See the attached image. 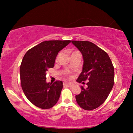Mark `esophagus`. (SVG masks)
Returning a JSON list of instances; mask_svg holds the SVG:
<instances>
[{
  "label": "esophagus",
  "mask_w": 133,
  "mask_h": 133,
  "mask_svg": "<svg viewBox=\"0 0 133 133\" xmlns=\"http://www.w3.org/2000/svg\"><path fill=\"white\" fill-rule=\"evenodd\" d=\"M63 84H64V86H67L68 87H72L73 86L72 84L69 83V82H64Z\"/></svg>",
  "instance_id": "obj_1"
}]
</instances>
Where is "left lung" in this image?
Segmentation results:
<instances>
[{
	"label": "left lung",
	"mask_w": 133,
	"mask_h": 133,
	"mask_svg": "<svg viewBox=\"0 0 133 133\" xmlns=\"http://www.w3.org/2000/svg\"><path fill=\"white\" fill-rule=\"evenodd\" d=\"M83 57L82 71L76 81L84 84L76 96L79 106L85 110L98 108L106 101L114 85V67L104 51L89 41H72Z\"/></svg>",
	"instance_id": "8db88e82"
}]
</instances>
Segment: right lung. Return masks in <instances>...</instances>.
I'll use <instances>...</instances> for the list:
<instances>
[{
	"mask_svg": "<svg viewBox=\"0 0 133 133\" xmlns=\"http://www.w3.org/2000/svg\"><path fill=\"white\" fill-rule=\"evenodd\" d=\"M71 41H47L29 50L21 68V86L30 103L41 109L52 108L57 103L63 88L61 81L46 82V72L54 68L58 52Z\"/></svg>",
	"mask_w": 133,
	"mask_h": 133,
	"instance_id": "obj_1",
	"label": "right lung"
}]
</instances>
